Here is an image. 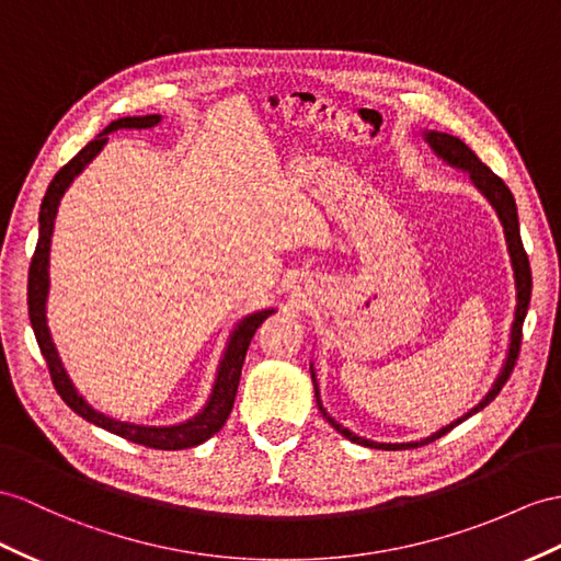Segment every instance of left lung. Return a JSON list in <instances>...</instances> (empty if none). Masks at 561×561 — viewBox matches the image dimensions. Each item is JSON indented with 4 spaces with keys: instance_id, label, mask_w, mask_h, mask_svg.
<instances>
[{
    "instance_id": "obj_1",
    "label": "left lung",
    "mask_w": 561,
    "mask_h": 561,
    "mask_svg": "<svg viewBox=\"0 0 561 561\" xmlns=\"http://www.w3.org/2000/svg\"><path fill=\"white\" fill-rule=\"evenodd\" d=\"M423 140L428 142V147L435 152V157L443 159L449 167H455L459 171H467L469 173V181L473 183V187L481 193L488 202L490 207L495 209L502 230H504V240H507V252H510V262H512V271H514V285H516V309H514V323H512V333H510V347H507V359H504L500 374L495 378L493 388L488 390L485 398L478 402L473 409H469L467 414L459 416L457 421L449 423V426L435 431L433 435L423 440H414V443H374V440H366L362 435L352 433L350 428H345L343 423H337L331 414L325 412V407L321 402V392H319V383H317V374H313V364L309 366L311 371V380H313V398H317V404L321 409L323 419L331 423V426L340 433L345 435L347 440L364 445V447H374V449H409V447H419V445H428L433 440L443 438L445 433L453 431L457 423H461L463 419L473 416L476 412H481L483 407H488L497 398V392L502 390V386L507 383V378L512 376V368L516 364L518 357V347H522V325L526 319V311H528V302H530V264H528V256L524 252V242H522V233H518V214H516V202L514 195L510 193V187L504 185L502 178H497L493 171H490L485 163L478 159L469 145H463L455 135H447V133H438V130H426L423 133Z\"/></svg>"
}]
</instances>
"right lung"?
I'll return each instance as SVG.
<instances>
[{"label": "right lung", "instance_id": "obj_1", "mask_svg": "<svg viewBox=\"0 0 561 561\" xmlns=\"http://www.w3.org/2000/svg\"><path fill=\"white\" fill-rule=\"evenodd\" d=\"M161 123L159 114H147V116H123L118 121H112L108 126L88 142L80 152L66 163V167L51 178V183L45 193L43 207H39V238H37V248L31 262L28 271V313H31V325L37 337L39 352L47 359L49 366V376L51 383L61 394V400L73 409L78 416H83L85 421L94 423L108 433H116L121 438H126L130 443H138L145 447H154V449H185V447H195L202 445L204 440H209L214 433L224 428V423L233 409L236 402V392L240 383V371L244 364V354H248V347L252 343V337L256 333V328L262 325L273 311L276 309H262L248 313L228 337V345L224 350V357L218 362L216 368V378H214V388L207 404L202 407V412H197L193 419H187L183 423H173V426H142V423H130V421H118L114 416H106L98 412L83 394H80L73 386V380L68 378L66 368L59 359V352L51 343V333L47 325V295H49V250H51V233H54V218H57L59 211V202L64 193L71 183L76 181V175L85 171L88 163L98 157L104 145H106V135L114 130H133V128H154Z\"/></svg>", "mask_w": 561, "mask_h": 561}]
</instances>
